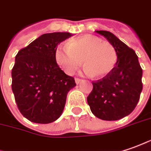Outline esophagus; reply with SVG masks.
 Segmentation results:
<instances>
[{"label": "esophagus", "instance_id": "esophagus-1", "mask_svg": "<svg viewBox=\"0 0 151 151\" xmlns=\"http://www.w3.org/2000/svg\"><path fill=\"white\" fill-rule=\"evenodd\" d=\"M83 81V79H81V78H75V83L77 84L80 83L81 82Z\"/></svg>", "mask_w": 151, "mask_h": 151}]
</instances>
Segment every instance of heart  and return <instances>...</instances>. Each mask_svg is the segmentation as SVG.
Here are the masks:
<instances>
[{
    "label": "heart",
    "instance_id": "heart-1",
    "mask_svg": "<svg viewBox=\"0 0 151 151\" xmlns=\"http://www.w3.org/2000/svg\"><path fill=\"white\" fill-rule=\"evenodd\" d=\"M54 56L68 74H73L83 62L85 71L96 78L109 75L117 62V55L111 44L89 35L72 39L66 46H58Z\"/></svg>",
    "mask_w": 151,
    "mask_h": 151
}]
</instances>
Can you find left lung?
<instances>
[{"label": "left lung", "mask_w": 151, "mask_h": 151, "mask_svg": "<svg viewBox=\"0 0 151 151\" xmlns=\"http://www.w3.org/2000/svg\"><path fill=\"white\" fill-rule=\"evenodd\" d=\"M96 32L113 46L117 62L109 75L93 81V88L87 100L94 116L104 121H116L131 114L140 100L142 68L136 52L112 33Z\"/></svg>", "instance_id": "1"}]
</instances>
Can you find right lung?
<instances>
[{
	"label": "right lung",
	"instance_id": "1",
	"mask_svg": "<svg viewBox=\"0 0 151 151\" xmlns=\"http://www.w3.org/2000/svg\"><path fill=\"white\" fill-rule=\"evenodd\" d=\"M72 36L68 32L44 34L15 56L11 88L20 113L40 124L53 122L62 114L68 91L75 80L59 68L57 46Z\"/></svg>",
	"mask_w": 151,
	"mask_h": 151
}]
</instances>
